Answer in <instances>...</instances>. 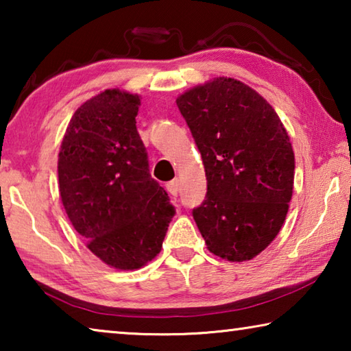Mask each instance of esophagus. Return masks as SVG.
Instances as JSON below:
<instances>
[{
    "label": "esophagus",
    "mask_w": 351,
    "mask_h": 351,
    "mask_svg": "<svg viewBox=\"0 0 351 351\" xmlns=\"http://www.w3.org/2000/svg\"><path fill=\"white\" fill-rule=\"evenodd\" d=\"M180 187H181V182H180V180H178V178H175L173 181H170V182L167 184L169 193L173 195V197H176L178 192H180Z\"/></svg>",
    "instance_id": "1"
}]
</instances>
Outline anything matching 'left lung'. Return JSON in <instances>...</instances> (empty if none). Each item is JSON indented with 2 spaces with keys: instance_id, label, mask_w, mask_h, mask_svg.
<instances>
[{
  "instance_id": "left-lung-1",
  "label": "left lung",
  "mask_w": 351,
  "mask_h": 351,
  "mask_svg": "<svg viewBox=\"0 0 351 351\" xmlns=\"http://www.w3.org/2000/svg\"><path fill=\"white\" fill-rule=\"evenodd\" d=\"M203 158L207 193L193 219L212 254L258 255L276 239L294 186V152L274 108L257 91L217 77L176 99Z\"/></svg>"
}]
</instances>
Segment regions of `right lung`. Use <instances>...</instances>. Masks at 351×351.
<instances>
[{
  "instance_id": "obj_1",
  "label": "right lung",
  "mask_w": 351,
  "mask_h": 351,
  "mask_svg": "<svg viewBox=\"0 0 351 351\" xmlns=\"http://www.w3.org/2000/svg\"><path fill=\"white\" fill-rule=\"evenodd\" d=\"M141 97L105 90L71 117L58 153L64 210L90 251L111 268L139 269L161 252L175 215L148 170L136 128Z\"/></svg>"
}]
</instances>
